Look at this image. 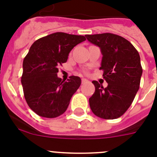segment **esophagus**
Returning <instances> with one entry per match:
<instances>
[{"instance_id": "34e87169", "label": "esophagus", "mask_w": 157, "mask_h": 157, "mask_svg": "<svg viewBox=\"0 0 157 157\" xmlns=\"http://www.w3.org/2000/svg\"><path fill=\"white\" fill-rule=\"evenodd\" d=\"M90 82V81L87 79H86V78H82V84H86V83H89Z\"/></svg>"}]
</instances>
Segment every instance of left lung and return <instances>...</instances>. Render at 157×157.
Here are the masks:
<instances>
[{
    "instance_id": "left-lung-1",
    "label": "left lung",
    "mask_w": 157,
    "mask_h": 157,
    "mask_svg": "<svg viewBox=\"0 0 157 157\" xmlns=\"http://www.w3.org/2000/svg\"><path fill=\"white\" fill-rule=\"evenodd\" d=\"M101 48L103 55L100 70L108 86L93 81L95 92L89 99L94 114L105 120H114L129 109L139 90L142 75L140 56L124 37L111 33L86 35Z\"/></svg>"
}]
</instances>
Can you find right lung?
Wrapping results in <instances>:
<instances>
[{
	"mask_svg": "<svg viewBox=\"0 0 157 157\" xmlns=\"http://www.w3.org/2000/svg\"><path fill=\"white\" fill-rule=\"evenodd\" d=\"M84 41V36L56 32L33 43L23 59L21 83L27 105L37 115L56 118L67 110L81 78L72 75L62 81L57 77L58 67L66 63L72 48Z\"/></svg>",
	"mask_w": 157,
	"mask_h": 157,
	"instance_id": "right-lung-1",
	"label": "right lung"
}]
</instances>
